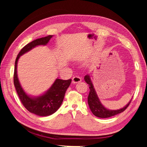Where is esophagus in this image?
<instances>
[{
	"label": "esophagus",
	"instance_id": "obj_1",
	"mask_svg": "<svg viewBox=\"0 0 147 147\" xmlns=\"http://www.w3.org/2000/svg\"><path fill=\"white\" fill-rule=\"evenodd\" d=\"M81 81H82L81 77H80L78 76H74L73 78H72V82H73V84L80 82Z\"/></svg>",
	"mask_w": 147,
	"mask_h": 147
}]
</instances>
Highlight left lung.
Wrapping results in <instances>:
<instances>
[{"instance_id": "obj_1", "label": "left lung", "mask_w": 147, "mask_h": 147, "mask_svg": "<svg viewBox=\"0 0 147 147\" xmlns=\"http://www.w3.org/2000/svg\"><path fill=\"white\" fill-rule=\"evenodd\" d=\"M84 80L88 84L89 88L90 89L88 98V102L89 108H90L91 112L93 113V115H95L96 117H98L108 118L123 112L128 108L129 104H130L131 100H132V98H131L130 101L124 108L121 109H117V110H111V109H106L102 104L100 100H99L98 95L96 93L95 89L94 88L93 84L92 83L89 75H88V74L86 75L85 77H84Z\"/></svg>"}]
</instances>
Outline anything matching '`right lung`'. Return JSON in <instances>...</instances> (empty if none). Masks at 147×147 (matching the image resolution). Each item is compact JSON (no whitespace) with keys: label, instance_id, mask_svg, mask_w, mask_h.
<instances>
[{"label":"right lung","instance_id":"right-lung-1","mask_svg":"<svg viewBox=\"0 0 147 147\" xmlns=\"http://www.w3.org/2000/svg\"><path fill=\"white\" fill-rule=\"evenodd\" d=\"M53 36L37 39L24 46L19 52L15 62L13 83L17 94L27 110L39 116L51 115L58 110L63 102L65 94L71 83V79L64 80L57 78L48 91L38 96H30L27 94L19 83L17 73V66L20 56L38 45H46Z\"/></svg>","mask_w":147,"mask_h":147}]
</instances>
